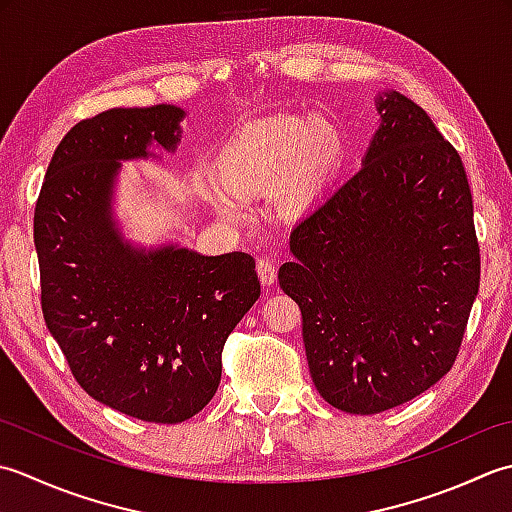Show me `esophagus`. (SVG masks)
Instances as JSON below:
<instances>
[{
  "instance_id": "1",
  "label": "esophagus",
  "mask_w": 512,
  "mask_h": 512,
  "mask_svg": "<svg viewBox=\"0 0 512 512\" xmlns=\"http://www.w3.org/2000/svg\"><path fill=\"white\" fill-rule=\"evenodd\" d=\"M256 271H258L260 283H263L265 287L274 285V280H276V265H274V260H271V258H260L258 263H256Z\"/></svg>"
}]
</instances>
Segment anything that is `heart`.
<instances>
[{
	"label": "heart",
	"mask_w": 512,
	"mask_h": 512,
	"mask_svg": "<svg viewBox=\"0 0 512 512\" xmlns=\"http://www.w3.org/2000/svg\"><path fill=\"white\" fill-rule=\"evenodd\" d=\"M342 132L325 119L278 114L236 132L218 159L223 185L212 201L223 214L238 210L236 196L267 192L280 183V198L291 210L309 205L344 161Z\"/></svg>",
	"instance_id": "obj_1"
}]
</instances>
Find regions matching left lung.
<instances>
[{"mask_svg": "<svg viewBox=\"0 0 512 512\" xmlns=\"http://www.w3.org/2000/svg\"><path fill=\"white\" fill-rule=\"evenodd\" d=\"M375 106L362 168L294 227V263L278 271L318 393L356 415L409 402L451 371L479 289L460 154L400 92Z\"/></svg>", "mask_w": 512, "mask_h": 512, "instance_id": "obj_1", "label": "left lung"}]
</instances>
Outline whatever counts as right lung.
I'll return each instance as SVG.
<instances>
[{
	"label": "right lung",
	"mask_w": 512,
	"mask_h": 512,
	"mask_svg": "<svg viewBox=\"0 0 512 512\" xmlns=\"http://www.w3.org/2000/svg\"><path fill=\"white\" fill-rule=\"evenodd\" d=\"M185 112L112 108L57 145L35 205L41 311L81 389L156 424L190 420L221 382L225 340L260 296L254 258L132 247L112 218L121 161L174 152Z\"/></svg>",
	"instance_id": "right-lung-1"
}]
</instances>
